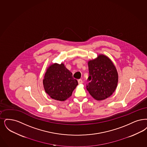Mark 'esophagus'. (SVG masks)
<instances>
[{
    "label": "esophagus",
    "instance_id": "34e87169",
    "mask_svg": "<svg viewBox=\"0 0 147 147\" xmlns=\"http://www.w3.org/2000/svg\"><path fill=\"white\" fill-rule=\"evenodd\" d=\"M82 82H82V79H79V80H78V83H79V84H82Z\"/></svg>",
    "mask_w": 147,
    "mask_h": 147
}]
</instances>
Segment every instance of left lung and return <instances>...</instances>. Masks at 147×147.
Segmentation results:
<instances>
[{
  "instance_id": "8db88e82",
  "label": "left lung",
  "mask_w": 147,
  "mask_h": 147,
  "mask_svg": "<svg viewBox=\"0 0 147 147\" xmlns=\"http://www.w3.org/2000/svg\"><path fill=\"white\" fill-rule=\"evenodd\" d=\"M90 82L86 86L89 94L97 100L109 97L117 88L118 73L111 59L100 54L97 57L88 62Z\"/></svg>"
}]
</instances>
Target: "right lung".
<instances>
[{
  "label": "right lung",
  "mask_w": 147,
  "mask_h": 147,
  "mask_svg": "<svg viewBox=\"0 0 147 147\" xmlns=\"http://www.w3.org/2000/svg\"><path fill=\"white\" fill-rule=\"evenodd\" d=\"M78 85L63 63H53L47 69L43 79L45 92L53 99L65 101L71 97Z\"/></svg>",
  "instance_id": "obj_1"
}]
</instances>
